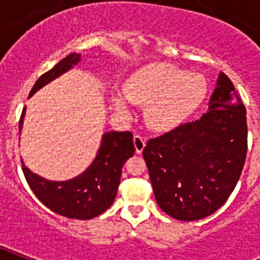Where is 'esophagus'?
Returning <instances> with one entry per match:
<instances>
[{"mask_svg":"<svg viewBox=\"0 0 260 260\" xmlns=\"http://www.w3.org/2000/svg\"><path fill=\"white\" fill-rule=\"evenodd\" d=\"M134 143H135V148H136V152L140 154V152L144 150V147H146V139L143 138L140 134H136L134 136Z\"/></svg>","mask_w":260,"mask_h":260,"instance_id":"34e87169","label":"esophagus"}]
</instances>
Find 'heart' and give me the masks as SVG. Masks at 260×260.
<instances>
[{"mask_svg":"<svg viewBox=\"0 0 260 260\" xmlns=\"http://www.w3.org/2000/svg\"><path fill=\"white\" fill-rule=\"evenodd\" d=\"M128 101L146 107V120L156 129L178 125L201 105L208 83L201 74H189L169 63H151L139 69L126 83ZM118 109L125 108L121 98Z\"/></svg>","mask_w":260,"mask_h":260,"instance_id":"obj_1","label":"heart"}]
</instances>
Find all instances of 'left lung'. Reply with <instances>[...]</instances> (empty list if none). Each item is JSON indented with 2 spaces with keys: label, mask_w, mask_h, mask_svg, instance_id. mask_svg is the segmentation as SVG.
Returning a JSON list of instances; mask_svg holds the SVG:
<instances>
[{
  "label": "left lung",
  "mask_w": 260,
  "mask_h": 260,
  "mask_svg": "<svg viewBox=\"0 0 260 260\" xmlns=\"http://www.w3.org/2000/svg\"><path fill=\"white\" fill-rule=\"evenodd\" d=\"M246 108L220 73L209 110L150 139L143 150L160 209L181 221L208 217L234 191L247 156Z\"/></svg>",
  "instance_id": "1"
}]
</instances>
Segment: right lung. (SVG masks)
<instances>
[{
    "instance_id": "add662e5",
    "label": "right lung",
    "mask_w": 260,
    "mask_h": 260,
    "mask_svg": "<svg viewBox=\"0 0 260 260\" xmlns=\"http://www.w3.org/2000/svg\"><path fill=\"white\" fill-rule=\"evenodd\" d=\"M81 54H70L55 64L36 81L29 95L63 74L73 64H77ZM24 110L18 121V129H21ZM134 154V136L131 132H109L104 135L101 148L93 165L82 175L71 181H47L32 173L22 162L21 169L30 190L48 209L67 218L89 220L104 213L113 204L122 166Z\"/></svg>"
}]
</instances>
